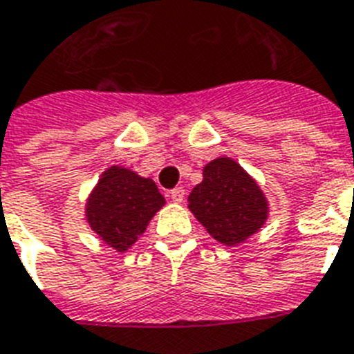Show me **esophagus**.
<instances>
[{
  "label": "esophagus",
  "instance_id": "1",
  "mask_svg": "<svg viewBox=\"0 0 354 354\" xmlns=\"http://www.w3.org/2000/svg\"><path fill=\"white\" fill-rule=\"evenodd\" d=\"M169 196H171V200L174 203H182L183 198H185V191H183L182 187H176V189H172V191L169 192Z\"/></svg>",
  "mask_w": 354,
  "mask_h": 354
}]
</instances>
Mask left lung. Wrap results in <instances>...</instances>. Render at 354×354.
Segmentation results:
<instances>
[{
    "instance_id": "left-lung-1",
    "label": "left lung",
    "mask_w": 354,
    "mask_h": 354,
    "mask_svg": "<svg viewBox=\"0 0 354 354\" xmlns=\"http://www.w3.org/2000/svg\"><path fill=\"white\" fill-rule=\"evenodd\" d=\"M189 209L225 245H238L260 231L269 214L258 183L231 158H216L203 167V182L189 194Z\"/></svg>"
}]
</instances>
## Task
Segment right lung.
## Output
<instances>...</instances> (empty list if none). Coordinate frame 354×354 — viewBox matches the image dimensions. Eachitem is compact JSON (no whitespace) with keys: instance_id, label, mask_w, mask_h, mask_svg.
Listing matches in <instances>:
<instances>
[{"instance_id":"right-lung-1","label":"right lung","mask_w":354,"mask_h":354,"mask_svg":"<svg viewBox=\"0 0 354 354\" xmlns=\"http://www.w3.org/2000/svg\"><path fill=\"white\" fill-rule=\"evenodd\" d=\"M165 205L156 183L123 167L107 169L87 202V222L116 251H127Z\"/></svg>"}]
</instances>
